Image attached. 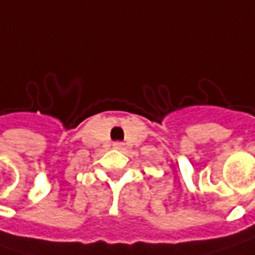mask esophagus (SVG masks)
Returning a JSON list of instances; mask_svg holds the SVG:
<instances>
[{
  "label": "esophagus",
  "mask_w": 255,
  "mask_h": 255,
  "mask_svg": "<svg viewBox=\"0 0 255 255\" xmlns=\"http://www.w3.org/2000/svg\"><path fill=\"white\" fill-rule=\"evenodd\" d=\"M115 146H116V148H123V143H120V142H116V143H115Z\"/></svg>",
  "instance_id": "34e87169"
}]
</instances>
